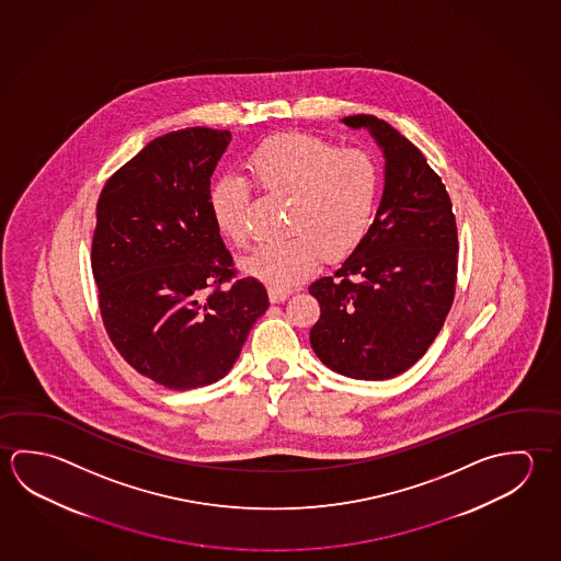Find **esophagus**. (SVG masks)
<instances>
[{"label":"esophagus","mask_w":561,"mask_h":561,"mask_svg":"<svg viewBox=\"0 0 561 561\" xmlns=\"http://www.w3.org/2000/svg\"><path fill=\"white\" fill-rule=\"evenodd\" d=\"M291 295V289H277V287H270V301L272 304H282L287 297Z\"/></svg>","instance_id":"obj_1"}]
</instances>
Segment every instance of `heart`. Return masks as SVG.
<instances>
[{
    "label": "heart",
    "instance_id": "obj_1",
    "mask_svg": "<svg viewBox=\"0 0 561 561\" xmlns=\"http://www.w3.org/2000/svg\"><path fill=\"white\" fill-rule=\"evenodd\" d=\"M250 171L270 195L289 197V237L266 242L242 260L248 276L284 289L304 282L327 257H343L373 228L382 193L378 161L363 149H341L327 139L285 134L270 138L250 156ZM250 188L225 175L208 188V207L218 230L237 244L250 240Z\"/></svg>",
    "mask_w": 561,
    "mask_h": 561
}]
</instances>
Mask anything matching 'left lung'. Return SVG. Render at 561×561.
<instances>
[{
    "instance_id": "1",
    "label": "left lung",
    "mask_w": 561,
    "mask_h": 561,
    "mask_svg": "<svg viewBox=\"0 0 561 561\" xmlns=\"http://www.w3.org/2000/svg\"><path fill=\"white\" fill-rule=\"evenodd\" d=\"M383 191L373 228L334 276L309 285L321 307L309 341L319 360L354 380H388L422 358L442 331L457 282V225L442 178L422 151L376 116Z\"/></svg>"
}]
</instances>
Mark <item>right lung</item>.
Here are the masks:
<instances>
[{"mask_svg":"<svg viewBox=\"0 0 561 561\" xmlns=\"http://www.w3.org/2000/svg\"><path fill=\"white\" fill-rule=\"evenodd\" d=\"M230 139L228 129L165 134L100 193L90 257L102 321L124 360L171 390L225 378L270 307L256 277L238 279L208 207Z\"/></svg>","mask_w":561,"mask_h":561,"instance_id":"add662e5","label":"right lung"}]
</instances>
